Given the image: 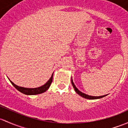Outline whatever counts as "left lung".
<instances>
[{
  "instance_id": "left-lung-1",
  "label": "left lung",
  "mask_w": 128,
  "mask_h": 128,
  "mask_svg": "<svg viewBox=\"0 0 128 128\" xmlns=\"http://www.w3.org/2000/svg\"><path fill=\"white\" fill-rule=\"evenodd\" d=\"M71 83H72V86H73L74 88L75 92H76V93L80 95V96L83 97V98H85V99H100V98H103V97H105V96H107V95H104V96H89V95H88V94H84V93H83V92H81V91H79V90H78L77 88H76V87L75 86V85L74 84V83L73 80H72H72H71Z\"/></svg>"
}]
</instances>
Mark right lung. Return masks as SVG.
I'll return each instance as SVG.
<instances>
[{"label":"right lung","instance_id":"right-lung-1","mask_svg":"<svg viewBox=\"0 0 128 128\" xmlns=\"http://www.w3.org/2000/svg\"><path fill=\"white\" fill-rule=\"evenodd\" d=\"M53 73L52 74V76L50 77V78L49 79L48 82L45 83V84H44L42 86L38 87V88H24V87H21L19 86L16 85V84H14V83H13L11 80L9 79L10 82H11L12 84H13V86L17 90H18L19 91H20L22 93L26 95H36L38 94L43 93V92H45L48 88L50 86L51 84H52V82L53 81Z\"/></svg>","mask_w":128,"mask_h":128}]
</instances>
